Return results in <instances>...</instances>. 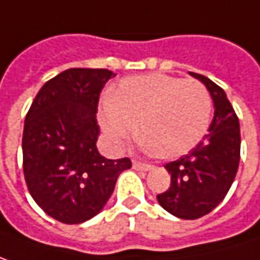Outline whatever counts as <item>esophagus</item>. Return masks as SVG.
<instances>
[{"label": "esophagus", "instance_id": "obj_1", "mask_svg": "<svg viewBox=\"0 0 260 260\" xmlns=\"http://www.w3.org/2000/svg\"><path fill=\"white\" fill-rule=\"evenodd\" d=\"M132 168L137 170V171H149V170H152V165H147V164L134 160V162H132Z\"/></svg>", "mask_w": 260, "mask_h": 260}]
</instances>
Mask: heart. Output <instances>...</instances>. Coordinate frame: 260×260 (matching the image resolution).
Wrapping results in <instances>:
<instances>
[{
	"instance_id": "obj_1",
	"label": "heart",
	"mask_w": 260,
	"mask_h": 260,
	"mask_svg": "<svg viewBox=\"0 0 260 260\" xmlns=\"http://www.w3.org/2000/svg\"><path fill=\"white\" fill-rule=\"evenodd\" d=\"M213 101L202 83L167 74L123 79L100 110L108 143L122 149L137 132L144 147L164 157H178L198 146L207 134Z\"/></svg>"
}]
</instances>
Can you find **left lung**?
I'll return each instance as SVG.
<instances>
[{
    "label": "left lung",
    "instance_id": "1",
    "mask_svg": "<svg viewBox=\"0 0 260 260\" xmlns=\"http://www.w3.org/2000/svg\"><path fill=\"white\" fill-rule=\"evenodd\" d=\"M190 76L210 92L214 117L195 149L165 165L171 186L156 197L164 210L186 220L200 219L223 201L238 171L241 147L240 122L223 89L201 74Z\"/></svg>",
    "mask_w": 260,
    "mask_h": 260
}]
</instances>
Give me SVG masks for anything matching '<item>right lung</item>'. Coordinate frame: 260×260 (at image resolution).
I'll return each mask as SVG.
<instances>
[{"label": "right lung", "mask_w": 260, "mask_h": 260, "mask_svg": "<svg viewBox=\"0 0 260 260\" xmlns=\"http://www.w3.org/2000/svg\"><path fill=\"white\" fill-rule=\"evenodd\" d=\"M116 74L70 68L43 84L25 117L22 152L28 190L62 223H83L111 197L128 157L107 159L96 149L100 93Z\"/></svg>", "instance_id": "obj_1"}]
</instances>
